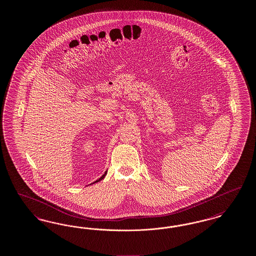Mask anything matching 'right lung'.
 Segmentation results:
<instances>
[{
  "instance_id": "1",
  "label": "right lung",
  "mask_w": 256,
  "mask_h": 256,
  "mask_svg": "<svg viewBox=\"0 0 256 256\" xmlns=\"http://www.w3.org/2000/svg\"><path fill=\"white\" fill-rule=\"evenodd\" d=\"M106 172H104V174H102V176H100V178H98V180H96V182H93V183L98 182H100V180H104V176H106ZM93 183H91V184H93Z\"/></svg>"
}]
</instances>
